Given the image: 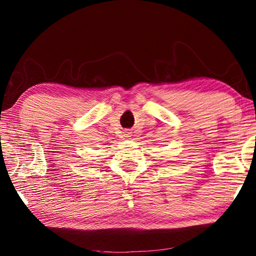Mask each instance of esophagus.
<instances>
[{
	"label": "esophagus",
	"instance_id": "1",
	"mask_svg": "<svg viewBox=\"0 0 256 256\" xmlns=\"http://www.w3.org/2000/svg\"><path fill=\"white\" fill-rule=\"evenodd\" d=\"M130 136H131V133H130V132H123L122 138H128Z\"/></svg>",
	"mask_w": 256,
	"mask_h": 256
}]
</instances>
